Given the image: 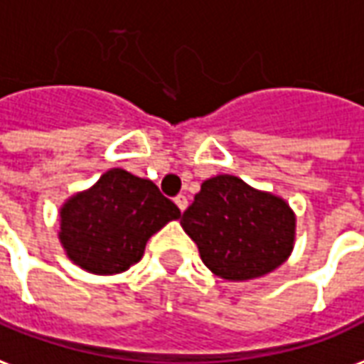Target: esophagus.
Here are the masks:
<instances>
[{
	"mask_svg": "<svg viewBox=\"0 0 364 364\" xmlns=\"http://www.w3.org/2000/svg\"><path fill=\"white\" fill-rule=\"evenodd\" d=\"M174 203L178 205L180 211H186V208H188V198H186L184 193H180V196H176V198H174Z\"/></svg>",
	"mask_w": 364,
	"mask_h": 364,
	"instance_id": "1",
	"label": "esophagus"
}]
</instances>
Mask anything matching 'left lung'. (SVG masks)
I'll return each instance as SVG.
<instances>
[{
  "label": "left lung",
  "mask_w": 364,
  "mask_h": 364,
  "mask_svg": "<svg viewBox=\"0 0 364 364\" xmlns=\"http://www.w3.org/2000/svg\"><path fill=\"white\" fill-rule=\"evenodd\" d=\"M203 264L223 279L246 281L279 267L293 250L294 215L285 201L230 174L201 184L180 217Z\"/></svg>",
  "instance_id": "left-lung-1"
}]
</instances>
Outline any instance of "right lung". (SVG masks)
<instances>
[{
	"label": "right lung",
	"instance_id": "add662e5",
	"mask_svg": "<svg viewBox=\"0 0 364 364\" xmlns=\"http://www.w3.org/2000/svg\"><path fill=\"white\" fill-rule=\"evenodd\" d=\"M178 217L176 203L151 180L112 168L63 205L60 240L77 266L110 275L137 264L147 240Z\"/></svg>",
	"mask_w": 364,
	"mask_h": 364
}]
</instances>
